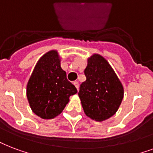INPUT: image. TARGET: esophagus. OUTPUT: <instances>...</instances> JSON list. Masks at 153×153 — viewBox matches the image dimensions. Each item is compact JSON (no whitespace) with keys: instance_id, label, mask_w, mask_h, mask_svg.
Masks as SVG:
<instances>
[{"instance_id":"1","label":"esophagus","mask_w":153,"mask_h":153,"mask_svg":"<svg viewBox=\"0 0 153 153\" xmlns=\"http://www.w3.org/2000/svg\"><path fill=\"white\" fill-rule=\"evenodd\" d=\"M73 84L75 86V87H76L77 89H79V82L78 81H74L73 82Z\"/></svg>"}]
</instances>
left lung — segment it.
<instances>
[{
  "label": "left lung",
  "instance_id": "obj_1",
  "mask_svg": "<svg viewBox=\"0 0 153 153\" xmlns=\"http://www.w3.org/2000/svg\"><path fill=\"white\" fill-rule=\"evenodd\" d=\"M86 81L79 91L85 114L92 120L103 121L117 111L123 98L120 79L102 56L94 54L84 71Z\"/></svg>",
  "mask_w": 153,
  "mask_h": 153
}]
</instances>
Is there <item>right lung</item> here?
I'll use <instances>...</instances> for the list:
<instances>
[{"label": "right lung", "mask_w": 153, "mask_h": 153, "mask_svg": "<svg viewBox=\"0 0 153 153\" xmlns=\"http://www.w3.org/2000/svg\"><path fill=\"white\" fill-rule=\"evenodd\" d=\"M27 99L33 113L42 119H53L63 111L76 87L66 79L57 51L40 58L27 84Z\"/></svg>", "instance_id": "1"}]
</instances>
